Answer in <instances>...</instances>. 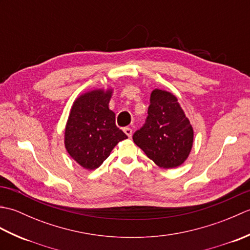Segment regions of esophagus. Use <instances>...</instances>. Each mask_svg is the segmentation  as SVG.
Instances as JSON below:
<instances>
[{"instance_id":"34e87169","label":"esophagus","mask_w":250,"mask_h":250,"mask_svg":"<svg viewBox=\"0 0 250 250\" xmlns=\"http://www.w3.org/2000/svg\"><path fill=\"white\" fill-rule=\"evenodd\" d=\"M124 132L126 134V136L128 137H131L132 136V129L129 128V126H125V128L124 129Z\"/></svg>"}]
</instances>
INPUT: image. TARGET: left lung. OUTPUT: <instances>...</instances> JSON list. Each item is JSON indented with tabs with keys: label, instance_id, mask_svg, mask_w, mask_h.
<instances>
[{
	"label": "left lung",
	"instance_id": "1",
	"mask_svg": "<svg viewBox=\"0 0 250 250\" xmlns=\"http://www.w3.org/2000/svg\"><path fill=\"white\" fill-rule=\"evenodd\" d=\"M133 141L160 167L174 168L187 160L193 129L173 93L153 90L146 124L135 132Z\"/></svg>",
	"mask_w": 250,
	"mask_h": 250
}]
</instances>
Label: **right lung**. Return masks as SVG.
<instances>
[{
  "instance_id": "add662e5",
  "label": "right lung",
  "mask_w": 250,
  "mask_h": 250,
  "mask_svg": "<svg viewBox=\"0 0 250 250\" xmlns=\"http://www.w3.org/2000/svg\"><path fill=\"white\" fill-rule=\"evenodd\" d=\"M113 89L87 91L74 101L64 131L68 155L86 169L98 168L119 142L128 139L117 128L108 107Z\"/></svg>"
}]
</instances>
